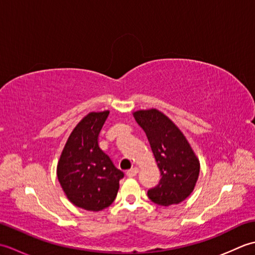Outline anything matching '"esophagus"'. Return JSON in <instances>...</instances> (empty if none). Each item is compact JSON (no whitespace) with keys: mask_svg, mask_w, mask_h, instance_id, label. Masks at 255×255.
Listing matches in <instances>:
<instances>
[{"mask_svg":"<svg viewBox=\"0 0 255 255\" xmlns=\"http://www.w3.org/2000/svg\"><path fill=\"white\" fill-rule=\"evenodd\" d=\"M137 174H138V169H137V167H133V169L128 170V171L126 172V175H127L128 177H133V176H136Z\"/></svg>","mask_w":255,"mask_h":255,"instance_id":"obj_1","label":"esophagus"}]
</instances>
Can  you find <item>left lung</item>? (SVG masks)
<instances>
[{"label":"left lung","mask_w":255,"mask_h":255,"mask_svg":"<svg viewBox=\"0 0 255 255\" xmlns=\"http://www.w3.org/2000/svg\"><path fill=\"white\" fill-rule=\"evenodd\" d=\"M133 116L147 134L161 173L159 184L149 189L148 197L160 206L180 204L193 192L199 161L182 131L164 114L149 110Z\"/></svg>","instance_id":"1"}]
</instances>
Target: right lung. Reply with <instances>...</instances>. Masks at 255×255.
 Instances as JSON below:
<instances>
[{"label":"right lung","mask_w":255,"mask_h":255,"mask_svg":"<svg viewBox=\"0 0 255 255\" xmlns=\"http://www.w3.org/2000/svg\"><path fill=\"white\" fill-rule=\"evenodd\" d=\"M110 112L90 113L70 134L57 167L58 180L70 202L92 211L115 200L124 172L100 148L99 137Z\"/></svg>","instance_id":"1"}]
</instances>
